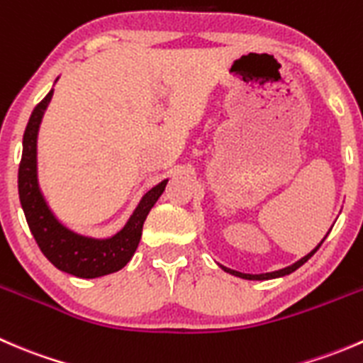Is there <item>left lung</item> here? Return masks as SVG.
<instances>
[{"mask_svg":"<svg viewBox=\"0 0 363 363\" xmlns=\"http://www.w3.org/2000/svg\"><path fill=\"white\" fill-rule=\"evenodd\" d=\"M325 239H327V235L323 237V240H325ZM323 240H321V242L318 244V246L314 247V250L311 251L309 255H306V256H303V258H300L298 262H295V263H294V265H290V267H284V269H279V270H274V272H267V274H244V272H239V270H232V269H228V267L221 265V263H218V265L221 267V269L225 270V272L232 274V276H237V277H242V279H250V281H265V279H276V277H283V276H288V274L295 272V270L298 269V267H302L303 263H306L307 259H309L311 256L314 255V252H316L318 250H320V246H321V244H323Z\"/></svg>","mask_w":363,"mask_h":363,"instance_id":"obj_1","label":"left lung"}]
</instances>
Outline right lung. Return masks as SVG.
<instances>
[{"label": "right lung", "mask_w": 363, "mask_h": 363, "mask_svg": "<svg viewBox=\"0 0 363 363\" xmlns=\"http://www.w3.org/2000/svg\"><path fill=\"white\" fill-rule=\"evenodd\" d=\"M57 80V79H56ZM54 89L33 111L23 137V158L19 164V199L29 230L45 258L56 269L82 279L107 276L123 269L137 251L142 226L152 205L164 191L168 179L149 189L138 202L126 225L107 239L80 235L56 218L38 184L36 142L43 113L52 100Z\"/></svg>", "instance_id": "1"}]
</instances>
